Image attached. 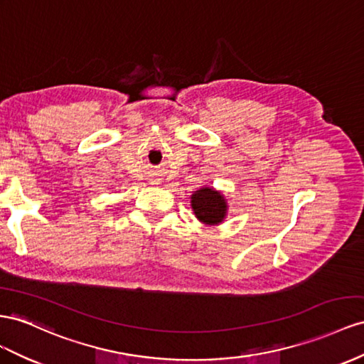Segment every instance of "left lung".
<instances>
[{
  "label": "left lung",
  "mask_w": 364,
  "mask_h": 364,
  "mask_svg": "<svg viewBox=\"0 0 364 364\" xmlns=\"http://www.w3.org/2000/svg\"><path fill=\"white\" fill-rule=\"evenodd\" d=\"M191 208L202 223L205 225H218L223 222L227 215L228 205L223 194L215 191L210 186L194 191L191 194Z\"/></svg>",
  "instance_id": "left-lung-1"
}]
</instances>
